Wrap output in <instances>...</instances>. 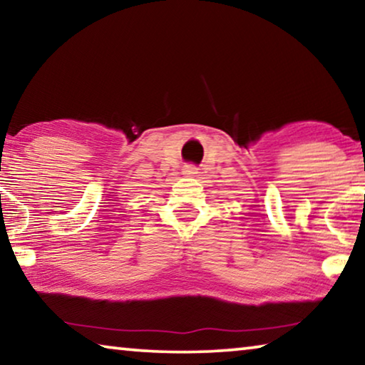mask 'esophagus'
Returning a JSON list of instances; mask_svg holds the SVG:
<instances>
[{
	"instance_id": "esophagus-1",
	"label": "esophagus",
	"mask_w": 365,
	"mask_h": 365,
	"mask_svg": "<svg viewBox=\"0 0 365 365\" xmlns=\"http://www.w3.org/2000/svg\"><path fill=\"white\" fill-rule=\"evenodd\" d=\"M182 172H183V175H187V177H195V175L197 174V169L195 168V165L187 164V165H185V168L182 169Z\"/></svg>"
}]
</instances>
